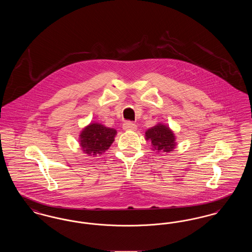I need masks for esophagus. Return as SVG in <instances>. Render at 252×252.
Here are the masks:
<instances>
[{"label": "esophagus", "mask_w": 252, "mask_h": 252, "mask_svg": "<svg viewBox=\"0 0 252 252\" xmlns=\"http://www.w3.org/2000/svg\"><path fill=\"white\" fill-rule=\"evenodd\" d=\"M123 128L125 130H130V131H134L137 129V126L135 124H133L131 122H126L124 125H123Z\"/></svg>", "instance_id": "esophagus-1"}]
</instances>
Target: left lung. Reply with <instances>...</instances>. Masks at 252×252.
<instances>
[{
    "instance_id": "1",
    "label": "left lung",
    "mask_w": 252,
    "mask_h": 252,
    "mask_svg": "<svg viewBox=\"0 0 252 252\" xmlns=\"http://www.w3.org/2000/svg\"><path fill=\"white\" fill-rule=\"evenodd\" d=\"M145 137L146 140L151 141L152 149L157 152H170L176 146L174 133L164 125L159 124L149 128L145 132Z\"/></svg>"
}]
</instances>
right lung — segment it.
I'll list each match as a JSON object with an SVG mask.
<instances>
[{
    "instance_id": "add662e5",
    "label": "right lung",
    "mask_w": 252,
    "mask_h": 252,
    "mask_svg": "<svg viewBox=\"0 0 252 252\" xmlns=\"http://www.w3.org/2000/svg\"><path fill=\"white\" fill-rule=\"evenodd\" d=\"M117 131L100 124H90L80 134V145L90 157L101 155L108 150L114 141Z\"/></svg>"
}]
</instances>
